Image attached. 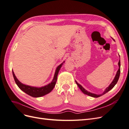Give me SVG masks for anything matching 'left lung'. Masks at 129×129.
<instances>
[{
	"label": "left lung",
	"instance_id": "left-lung-1",
	"mask_svg": "<svg viewBox=\"0 0 129 129\" xmlns=\"http://www.w3.org/2000/svg\"><path fill=\"white\" fill-rule=\"evenodd\" d=\"M118 66H119V69L118 70L117 72L116 75V76L115 77V79H114V80H113V81L112 82V83L110 84V85H109V86L108 88H106V89L105 90V91L103 92V93H102V94L97 95V94H95V93H91V92H88V91L86 90H85V89H84L82 87V85H81L80 84L78 83L76 81H75V82L77 84V85H78V87H79V88L81 89V90L84 93V94L93 97H100L101 96H102L103 95L105 94V93H106L109 91H110L111 89H112L114 87V86L116 85V84L117 83L119 77V75H120V59H119V61L118 62Z\"/></svg>",
	"mask_w": 129,
	"mask_h": 129
}]
</instances>
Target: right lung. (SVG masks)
Segmentation results:
<instances>
[{"mask_svg": "<svg viewBox=\"0 0 129 129\" xmlns=\"http://www.w3.org/2000/svg\"><path fill=\"white\" fill-rule=\"evenodd\" d=\"M62 64V63L61 64L60 66H58L57 67L55 73V75H54V79L52 81V82L48 84V85H46L45 86L41 87V88L33 87H30V86H29V85H25L24 84L21 83L17 79V77H15L13 71H12V73H13V77H14L15 83H16L18 87L20 88L21 90H22L23 91L26 93L27 94H28V95L32 97H41L46 94H47V93H49L53 89L54 87H55V85L56 84L58 73L61 67Z\"/></svg>", "mask_w": 129, "mask_h": 129, "instance_id": "right-lung-1", "label": "right lung"}]
</instances>
